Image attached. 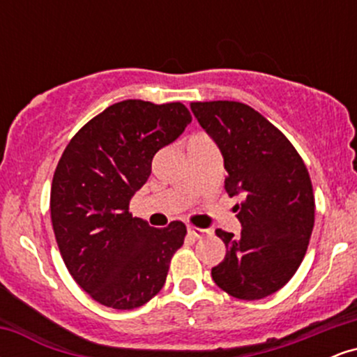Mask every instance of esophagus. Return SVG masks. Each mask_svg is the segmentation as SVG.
<instances>
[{"label": "esophagus", "instance_id": "obj_1", "mask_svg": "<svg viewBox=\"0 0 357 357\" xmlns=\"http://www.w3.org/2000/svg\"><path fill=\"white\" fill-rule=\"evenodd\" d=\"M188 233H190V236H192V238H202V236L208 235L210 233V230H203V228H198V227H188Z\"/></svg>", "mask_w": 357, "mask_h": 357}]
</instances>
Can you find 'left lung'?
<instances>
[{
  "label": "left lung",
  "mask_w": 357,
  "mask_h": 357,
  "mask_svg": "<svg viewBox=\"0 0 357 357\" xmlns=\"http://www.w3.org/2000/svg\"><path fill=\"white\" fill-rule=\"evenodd\" d=\"M199 126L225 159V190L243 196L240 235L216 230L227 255L211 268L215 284L241 301L280 290L304 260L314 228V190L292 142L272 122L235 100L191 102Z\"/></svg>",
  "instance_id": "obj_1"
}]
</instances>
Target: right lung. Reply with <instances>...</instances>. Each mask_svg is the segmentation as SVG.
<instances>
[{
  "instance_id": "add662e5",
  "label": "right lung",
  "mask_w": 357,
  "mask_h": 357,
  "mask_svg": "<svg viewBox=\"0 0 357 357\" xmlns=\"http://www.w3.org/2000/svg\"><path fill=\"white\" fill-rule=\"evenodd\" d=\"M190 122L181 102L122 100L90 119L61 154L50 192L53 233L73 280L102 305L137 309L165 285L186 225L153 228L132 218L129 203L154 154Z\"/></svg>"
}]
</instances>
